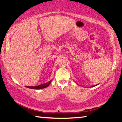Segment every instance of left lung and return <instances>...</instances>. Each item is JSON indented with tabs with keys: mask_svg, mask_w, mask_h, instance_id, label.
Segmentation results:
<instances>
[{
	"mask_svg": "<svg viewBox=\"0 0 122 122\" xmlns=\"http://www.w3.org/2000/svg\"><path fill=\"white\" fill-rule=\"evenodd\" d=\"M97 85H95V86H92V87H94V86H96Z\"/></svg>",
	"mask_w": 122,
	"mask_h": 122,
	"instance_id": "left-lung-1",
	"label": "left lung"
}]
</instances>
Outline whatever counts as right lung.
<instances>
[{"label": "right lung", "mask_w": 122, "mask_h": 122, "mask_svg": "<svg viewBox=\"0 0 122 122\" xmlns=\"http://www.w3.org/2000/svg\"><path fill=\"white\" fill-rule=\"evenodd\" d=\"M51 81H52V80H51V81H48V82H47V83L42 84V85H39L37 86H34V87H33V86H27V87L28 88L35 89H40L45 88L47 87L48 86L50 85V84L51 83Z\"/></svg>", "instance_id": "right-lung-1"}]
</instances>
